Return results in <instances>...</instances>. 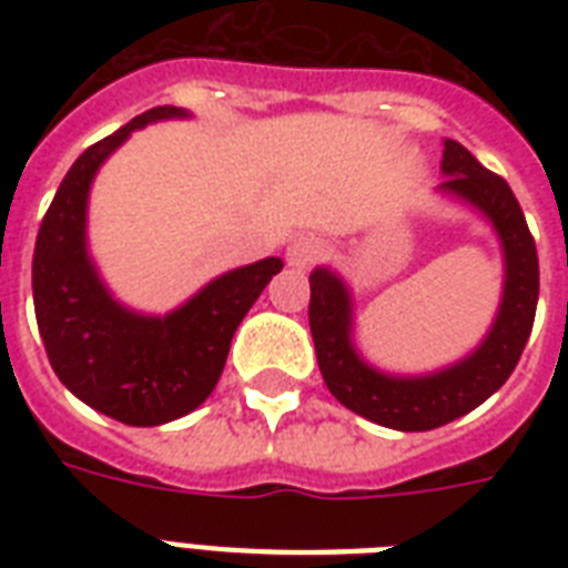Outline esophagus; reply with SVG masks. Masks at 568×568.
Listing matches in <instances>:
<instances>
[{
  "mask_svg": "<svg viewBox=\"0 0 568 568\" xmlns=\"http://www.w3.org/2000/svg\"><path fill=\"white\" fill-rule=\"evenodd\" d=\"M327 253V244L321 239H312V235H306V239H297L288 247V265L292 267H310L315 265L321 256Z\"/></svg>",
  "mask_w": 568,
  "mask_h": 568,
  "instance_id": "obj_1",
  "label": "esophagus"
}]
</instances>
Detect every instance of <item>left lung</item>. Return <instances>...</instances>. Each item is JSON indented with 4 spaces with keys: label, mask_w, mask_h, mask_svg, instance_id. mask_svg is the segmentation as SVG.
Instances as JSON below:
<instances>
[{
    "label": "left lung",
    "mask_w": 568,
    "mask_h": 568,
    "mask_svg": "<svg viewBox=\"0 0 568 568\" xmlns=\"http://www.w3.org/2000/svg\"><path fill=\"white\" fill-rule=\"evenodd\" d=\"M442 173L445 182L439 189L445 194L463 196L493 221L507 262L501 310L475 354L430 377H388L374 372L351 345V294L345 283L327 267L310 276V329L327 388L356 415L404 433L442 427L495 395L519 363L537 315V244L507 180L486 171L457 141H445Z\"/></svg>",
    "instance_id": "1"
}]
</instances>
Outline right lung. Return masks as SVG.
<instances>
[{"label":"right lung","instance_id":"right-lung-1","mask_svg":"<svg viewBox=\"0 0 568 568\" xmlns=\"http://www.w3.org/2000/svg\"><path fill=\"white\" fill-rule=\"evenodd\" d=\"M168 118L185 111L155 105L75 159L43 214L31 262L34 315L52 372L79 400L132 427L182 418L212 395L241 318L283 271L274 256L230 271L164 318L111 301L84 250L91 180L132 129Z\"/></svg>","mask_w":568,"mask_h":568}]
</instances>
